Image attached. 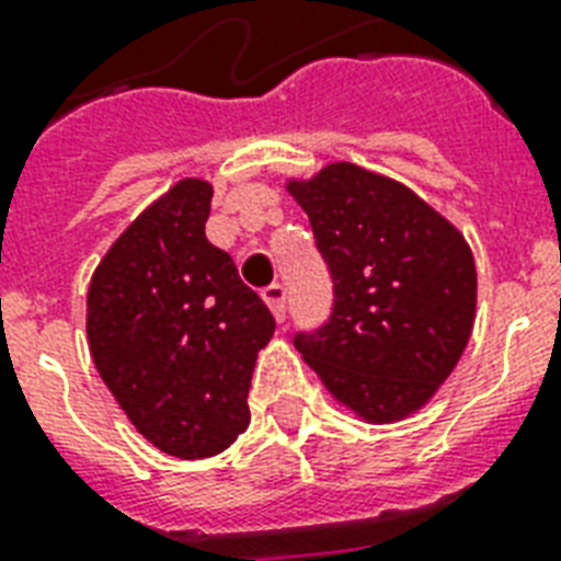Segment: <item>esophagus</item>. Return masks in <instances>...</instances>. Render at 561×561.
Masks as SVG:
<instances>
[{
  "label": "esophagus",
  "instance_id": "34e87169",
  "mask_svg": "<svg viewBox=\"0 0 561 561\" xmlns=\"http://www.w3.org/2000/svg\"><path fill=\"white\" fill-rule=\"evenodd\" d=\"M264 302L271 306L273 317L279 320V323H285V314H288V290H285V285H279V282H273V285H267V288L262 290Z\"/></svg>",
  "mask_w": 561,
  "mask_h": 561
}]
</instances>
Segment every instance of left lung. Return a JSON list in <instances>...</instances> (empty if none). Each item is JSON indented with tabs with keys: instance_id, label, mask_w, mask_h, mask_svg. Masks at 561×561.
<instances>
[{
	"instance_id": "8db88e82",
	"label": "left lung",
	"mask_w": 561,
	"mask_h": 561,
	"mask_svg": "<svg viewBox=\"0 0 561 561\" xmlns=\"http://www.w3.org/2000/svg\"><path fill=\"white\" fill-rule=\"evenodd\" d=\"M288 192L332 276V314L294 334L337 401L373 422L419 410L457 367L478 302L466 238L396 180L334 162Z\"/></svg>"
}]
</instances>
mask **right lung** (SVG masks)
<instances>
[{"label":"right lung","mask_w":561,"mask_h":561,"mask_svg":"<svg viewBox=\"0 0 561 561\" xmlns=\"http://www.w3.org/2000/svg\"><path fill=\"white\" fill-rule=\"evenodd\" d=\"M211 186L180 180L110 247L87 294L95 369L160 451L203 460L250 422L255 355L276 320L209 244Z\"/></svg>","instance_id":"obj_1"}]
</instances>
